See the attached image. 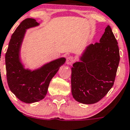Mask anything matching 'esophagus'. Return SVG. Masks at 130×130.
Listing matches in <instances>:
<instances>
[{"instance_id": "esophagus-1", "label": "esophagus", "mask_w": 130, "mask_h": 130, "mask_svg": "<svg viewBox=\"0 0 130 130\" xmlns=\"http://www.w3.org/2000/svg\"><path fill=\"white\" fill-rule=\"evenodd\" d=\"M74 62H75V58H74V57H73V56H68L66 61V63L67 65H72V64Z\"/></svg>"}]
</instances>
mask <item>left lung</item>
Instances as JSON below:
<instances>
[{
  "mask_svg": "<svg viewBox=\"0 0 130 130\" xmlns=\"http://www.w3.org/2000/svg\"><path fill=\"white\" fill-rule=\"evenodd\" d=\"M79 60L72 67V94L78 102L95 104L114 85L120 60L118 42L109 25L100 42L86 46Z\"/></svg>",
  "mask_w": 130,
  "mask_h": 130,
  "instance_id": "1",
  "label": "left lung"
}]
</instances>
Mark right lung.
Segmentation results:
<instances>
[{"label": "right lung", "mask_w": 130, "mask_h": 130, "mask_svg": "<svg viewBox=\"0 0 130 130\" xmlns=\"http://www.w3.org/2000/svg\"><path fill=\"white\" fill-rule=\"evenodd\" d=\"M39 25L35 19L23 20L12 34L5 57L9 88L19 100L26 104L44 98L50 81L66 61L65 58L61 57L34 70L25 69L20 55L23 41L26 30Z\"/></svg>", "instance_id": "1"}]
</instances>
